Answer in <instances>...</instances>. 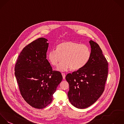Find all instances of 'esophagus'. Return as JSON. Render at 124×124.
Segmentation results:
<instances>
[{"label":"esophagus","instance_id":"obj_1","mask_svg":"<svg viewBox=\"0 0 124 124\" xmlns=\"http://www.w3.org/2000/svg\"><path fill=\"white\" fill-rule=\"evenodd\" d=\"M62 78H63V79H65V74H64V73H62Z\"/></svg>","mask_w":124,"mask_h":124}]
</instances>
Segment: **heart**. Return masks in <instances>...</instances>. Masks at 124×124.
<instances>
[{
	"mask_svg": "<svg viewBox=\"0 0 124 124\" xmlns=\"http://www.w3.org/2000/svg\"><path fill=\"white\" fill-rule=\"evenodd\" d=\"M91 56L90 47L85 45L72 41L64 42L58 44L56 49H51L47 54L50 63L54 66L59 65L58 70L66 71L78 70L88 63Z\"/></svg>",
	"mask_w": 124,
	"mask_h": 124,
	"instance_id": "heart-1",
	"label": "heart"
}]
</instances>
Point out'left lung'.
I'll use <instances>...</instances> for the list:
<instances>
[{
    "label": "left lung",
    "mask_w": 124,
    "mask_h": 124,
    "mask_svg": "<svg viewBox=\"0 0 124 124\" xmlns=\"http://www.w3.org/2000/svg\"><path fill=\"white\" fill-rule=\"evenodd\" d=\"M90 60L82 68L68 74V96L71 103L78 108L93 104L103 93L108 74V63L99 45L92 40Z\"/></svg>",
    "instance_id": "1"
}]
</instances>
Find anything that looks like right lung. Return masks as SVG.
I'll return each mask as SVG.
<instances>
[{"label":"right lung","instance_id":"add662e5","mask_svg":"<svg viewBox=\"0 0 124 124\" xmlns=\"http://www.w3.org/2000/svg\"><path fill=\"white\" fill-rule=\"evenodd\" d=\"M47 41L40 38L26 46L15 67L22 96L30 105L39 109L51 103L53 94L62 80L61 72L53 71L46 59Z\"/></svg>","mask_w":124,"mask_h":124}]
</instances>
